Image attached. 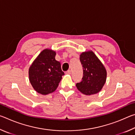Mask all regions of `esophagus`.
<instances>
[{
    "label": "esophagus",
    "instance_id": "esophagus-1",
    "mask_svg": "<svg viewBox=\"0 0 135 135\" xmlns=\"http://www.w3.org/2000/svg\"><path fill=\"white\" fill-rule=\"evenodd\" d=\"M65 74H71V70H69L65 72Z\"/></svg>",
    "mask_w": 135,
    "mask_h": 135
}]
</instances>
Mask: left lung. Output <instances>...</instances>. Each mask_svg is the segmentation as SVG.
<instances>
[{
  "label": "left lung",
  "mask_w": 135,
  "mask_h": 135,
  "mask_svg": "<svg viewBox=\"0 0 135 135\" xmlns=\"http://www.w3.org/2000/svg\"><path fill=\"white\" fill-rule=\"evenodd\" d=\"M80 61L83 67V76L81 81L76 84L77 89L86 95L99 92L106 81L105 68L92 51L81 54Z\"/></svg>",
  "instance_id": "obj_1"
}]
</instances>
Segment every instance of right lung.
I'll use <instances>...</instances> for the list:
<instances>
[{"instance_id": "1", "label": "right lung", "mask_w": 135, "mask_h": 135, "mask_svg": "<svg viewBox=\"0 0 135 135\" xmlns=\"http://www.w3.org/2000/svg\"><path fill=\"white\" fill-rule=\"evenodd\" d=\"M55 55L56 52L52 50L44 49L29 68L30 83L34 89L42 95L54 92L64 75Z\"/></svg>"}]
</instances>
